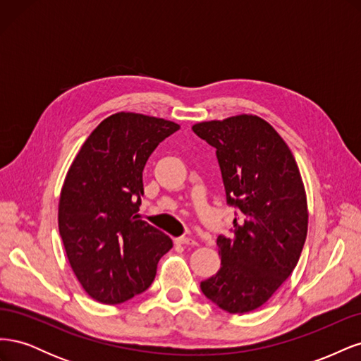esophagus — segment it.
<instances>
[{"label":"esophagus","mask_w":361,"mask_h":361,"mask_svg":"<svg viewBox=\"0 0 361 361\" xmlns=\"http://www.w3.org/2000/svg\"><path fill=\"white\" fill-rule=\"evenodd\" d=\"M174 243L180 244V245H197V243H195V239H192V238H190V236L176 238V239H174Z\"/></svg>","instance_id":"obj_1"}]
</instances>
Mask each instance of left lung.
Masks as SVG:
<instances>
[{"instance_id": "left-lung-1", "label": "left lung", "mask_w": 361, "mask_h": 361, "mask_svg": "<svg viewBox=\"0 0 361 361\" xmlns=\"http://www.w3.org/2000/svg\"><path fill=\"white\" fill-rule=\"evenodd\" d=\"M216 149L233 235L218 236L221 267L200 283L206 298L241 314L264 305L297 267L307 236V195L286 141L267 120L238 114L192 125Z\"/></svg>"}]
</instances>
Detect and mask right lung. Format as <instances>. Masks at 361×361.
I'll return each mask as SVG.
<instances>
[{"label": "right lung", "mask_w": 361, "mask_h": 361, "mask_svg": "<svg viewBox=\"0 0 361 361\" xmlns=\"http://www.w3.org/2000/svg\"><path fill=\"white\" fill-rule=\"evenodd\" d=\"M180 126L120 111L87 137L64 178L59 231L73 274L89 297L120 304L145 292L173 241L140 220L143 170L152 152Z\"/></svg>", "instance_id": "add662e5"}]
</instances>
